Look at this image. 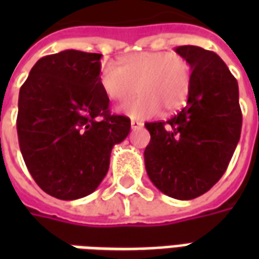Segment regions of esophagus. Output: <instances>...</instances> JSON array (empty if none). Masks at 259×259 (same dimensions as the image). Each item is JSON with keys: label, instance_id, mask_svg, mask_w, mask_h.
Here are the masks:
<instances>
[{"label": "esophagus", "instance_id": "obj_1", "mask_svg": "<svg viewBox=\"0 0 259 259\" xmlns=\"http://www.w3.org/2000/svg\"><path fill=\"white\" fill-rule=\"evenodd\" d=\"M130 124H132V129H133V130L141 129V127L144 126V123H143V122H140V120H135V119H133V120L130 122Z\"/></svg>", "mask_w": 259, "mask_h": 259}]
</instances>
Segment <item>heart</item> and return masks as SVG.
Returning <instances> with one entry per match:
<instances>
[{"instance_id": "heart-1", "label": "heart", "mask_w": 259, "mask_h": 259, "mask_svg": "<svg viewBox=\"0 0 259 259\" xmlns=\"http://www.w3.org/2000/svg\"><path fill=\"white\" fill-rule=\"evenodd\" d=\"M100 84L111 100L133 101L120 107V112L135 119H148L165 111L179 109L191 85V66L178 53L146 51L124 57L119 65L105 64L100 72Z\"/></svg>"}]
</instances>
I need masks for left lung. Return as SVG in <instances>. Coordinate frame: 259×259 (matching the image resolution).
Wrapping results in <instances>:
<instances>
[{"label": "left lung", "mask_w": 259, "mask_h": 259, "mask_svg": "<svg viewBox=\"0 0 259 259\" xmlns=\"http://www.w3.org/2000/svg\"><path fill=\"white\" fill-rule=\"evenodd\" d=\"M191 66L186 107L166 122L146 123L144 162L152 185L176 200H193L222 178L241 133L239 84L212 51L182 46Z\"/></svg>", "instance_id": "obj_1"}]
</instances>
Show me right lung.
I'll return each instance as SVG.
<instances>
[{
  "label": "right lung",
  "mask_w": 259,
  "mask_h": 259,
  "mask_svg": "<svg viewBox=\"0 0 259 259\" xmlns=\"http://www.w3.org/2000/svg\"><path fill=\"white\" fill-rule=\"evenodd\" d=\"M101 57L76 50L42 57L20 87V152L40 189L59 200L96 190L109 169L113 146L130 132L129 118L109 113L100 84Z\"/></svg>",
  "instance_id": "add662e5"
}]
</instances>
